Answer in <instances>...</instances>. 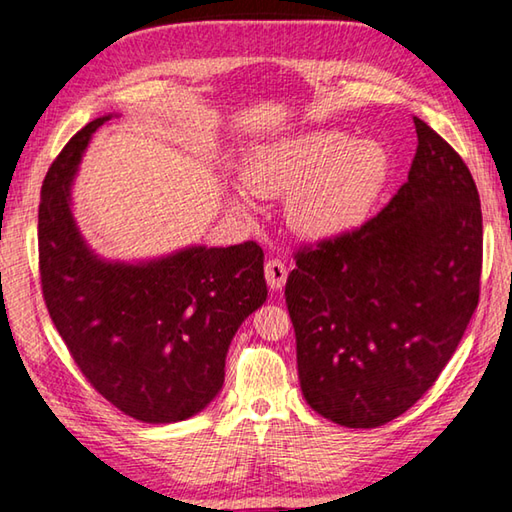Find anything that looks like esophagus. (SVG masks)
I'll use <instances>...</instances> for the list:
<instances>
[{"label":"esophagus","mask_w":512,"mask_h":512,"mask_svg":"<svg viewBox=\"0 0 512 512\" xmlns=\"http://www.w3.org/2000/svg\"><path fill=\"white\" fill-rule=\"evenodd\" d=\"M264 273H266V284L271 289H282L284 282H287V266H284L280 259H268L266 266H264Z\"/></svg>","instance_id":"esophagus-1"}]
</instances>
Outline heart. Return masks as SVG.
Returning a JSON list of instances; mask_svg holds the SVG:
<instances>
[{"instance_id":"heart-1","label":"heart","mask_w":512,"mask_h":512,"mask_svg":"<svg viewBox=\"0 0 512 512\" xmlns=\"http://www.w3.org/2000/svg\"><path fill=\"white\" fill-rule=\"evenodd\" d=\"M388 167L391 160L377 140L309 131L255 149L244 183L257 196H289V223L300 235L323 239L363 221L386 185Z\"/></svg>"}]
</instances>
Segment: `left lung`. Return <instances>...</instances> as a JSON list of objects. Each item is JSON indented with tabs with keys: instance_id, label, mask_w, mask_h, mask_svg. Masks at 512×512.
Wrapping results in <instances>:
<instances>
[{
	"instance_id": "8db88e82",
	"label": "left lung",
	"mask_w": 512,
	"mask_h": 512,
	"mask_svg": "<svg viewBox=\"0 0 512 512\" xmlns=\"http://www.w3.org/2000/svg\"><path fill=\"white\" fill-rule=\"evenodd\" d=\"M413 124L409 180L361 228L300 248L284 289L302 395L352 429L409 411L479 305L483 219L474 178L431 126L418 117Z\"/></svg>"
}]
</instances>
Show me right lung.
Segmentation results:
<instances>
[{
  "label": "right lung",
  "instance_id": "obj_1",
  "mask_svg": "<svg viewBox=\"0 0 512 512\" xmlns=\"http://www.w3.org/2000/svg\"><path fill=\"white\" fill-rule=\"evenodd\" d=\"M108 119L83 126L42 183V296L94 391L135 420H187L219 395L232 336L264 305V250L255 241L192 246L140 264L94 255L76 228L69 196L85 146Z\"/></svg>",
  "mask_w": 512,
  "mask_h": 512
}]
</instances>
